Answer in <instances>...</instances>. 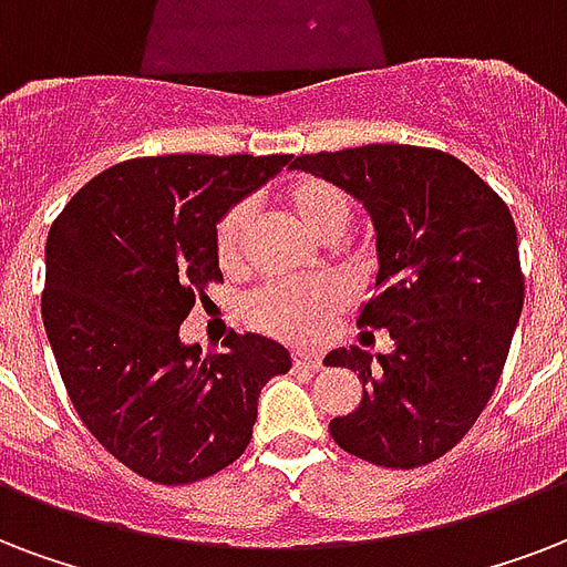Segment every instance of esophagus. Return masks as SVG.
<instances>
[{"mask_svg":"<svg viewBox=\"0 0 567 567\" xmlns=\"http://www.w3.org/2000/svg\"><path fill=\"white\" fill-rule=\"evenodd\" d=\"M293 362H297L300 369H309V371H318L323 365L321 353H315V351H293Z\"/></svg>","mask_w":567,"mask_h":567,"instance_id":"obj_1","label":"esophagus"}]
</instances>
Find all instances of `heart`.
Listing matches in <instances>:
<instances>
[{
  "mask_svg": "<svg viewBox=\"0 0 567 567\" xmlns=\"http://www.w3.org/2000/svg\"><path fill=\"white\" fill-rule=\"evenodd\" d=\"M285 207L291 210L302 226L318 240L332 244L339 240L344 226L351 223V196L327 178L300 175L282 189ZM249 205L228 207L216 223V258L223 270H237L244 265L246 240H249ZM344 302V285L332 279H318L306 285H267L255 291L246 302V318L258 330L282 339H315L321 336L332 315Z\"/></svg>",
  "mask_w": 567,
  "mask_h": 567,
  "instance_id": "heart-1",
  "label": "heart"
}]
</instances>
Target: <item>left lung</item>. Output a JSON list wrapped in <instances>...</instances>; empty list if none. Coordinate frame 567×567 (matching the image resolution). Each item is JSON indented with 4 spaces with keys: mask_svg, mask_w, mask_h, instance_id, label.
<instances>
[{
    "mask_svg": "<svg viewBox=\"0 0 567 567\" xmlns=\"http://www.w3.org/2000/svg\"><path fill=\"white\" fill-rule=\"evenodd\" d=\"M291 168L339 184L369 210L378 276L360 327L395 341L378 357L362 348L327 357L362 383L360 408L330 422L332 440L378 466L431 464L482 416L520 321L512 214L473 168L437 148L321 151Z\"/></svg>",
    "mask_w": 567,
    "mask_h": 567,
    "instance_id": "left-lung-1",
    "label": "left lung"
}]
</instances>
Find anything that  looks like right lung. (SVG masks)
<instances>
[{"mask_svg": "<svg viewBox=\"0 0 567 567\" xmlns=\"http://www.w3.org/2000/svg\"><path fill=\"white\" fill-rule=\"evenodd\" d=\"M291 154L124 159L64 205L47 237L41 315L82 425L157 485H189L244 455L267 380L291 353L231 332L198 357L181 323L223 282L216 223Z\"/></svg>", "mask_w": 567, "mask_h": 567, "instance_id": "obj_1", "label": "right lung"}]
</instances>
